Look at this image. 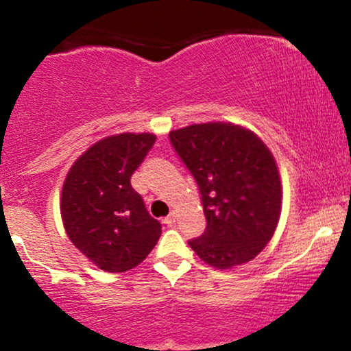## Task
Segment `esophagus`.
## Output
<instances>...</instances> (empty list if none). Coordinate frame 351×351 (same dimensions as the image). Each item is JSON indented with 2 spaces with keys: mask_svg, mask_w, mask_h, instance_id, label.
I'll return each instance as SVG.
<instances>
[{
  "mask_svg": "<svg viewBox=\"0 0 351 351\" xmlns=\"http://www.w3.org/2000/svg\"><path fill=\"white\" fill-rule=\"evenodd\" d=\"M165 224H167V226H175V224H176V215H175V213H171L170 216L165 217Z\"/></svg>",
  "mask_w": 351,
  "mask_h": 351,
  "instance_id": "obj_1",
  "label": "esophagus"
}]
</instances>
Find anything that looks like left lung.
I'll return each instance as SVG.
<instances>
[{
  "mask_svg": "<svg viewBox=\"0 0 351 351\" xmlns=\"http://www.w3.org/2000/svg\"><path fill=\"white\" fill-rule=\"evenodd\" d=\"M170 142L198 183L208 221L189 247L216 269L252 261L272 239L282 208L279 170L267 145L229 122L171 130Z\"/></svg>",
  "mask_w": 351,
  "mask_h": 351,
  "instance_id": "1",
  "label": "left lung"
}]
</instances>
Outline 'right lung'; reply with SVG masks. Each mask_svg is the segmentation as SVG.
Masks as SVG:
<instances>
[{"label": "right lung", "mask_w": 351, "mask_h": 351, "mask_svg": "<svg viewBox=\"0 0 351 351\" xmlns=\"http://www.w3.org/2000/svg\"><path fill=\"white\" fill-rule=\"evenodd\" d=\"M153 134L99 140L75 160L64 180L60 216L71 243L106 272L138 265L162 236L130 178L150 152Z\"/></svg>", "instance_id": "obj_1"}]
</instances>
